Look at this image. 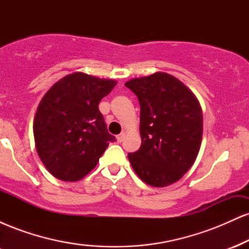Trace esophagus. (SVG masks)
I'll list each match as a JSON object with an SVG mask.
<instances>
[{"label": "esophagus", "instance_id": "esophagus-1", "mask_svg": "<svg viewBox=\"0 0 249 249\" xmlns=\"http://www.w3.org/2000/svg\"><path fill=\"white\" fill-rule=\"evenodd\" d=\"M124 138H125V133L123 132V133L118 134V136H117V142H122L123 141H124Z\"/></svg>", "mask_w": 249, "mask_h": 249}]
</instances>
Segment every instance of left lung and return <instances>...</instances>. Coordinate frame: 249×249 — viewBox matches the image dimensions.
<instances>
[{"instance_id": "left-lung-1", "label": "left lung", "mask_w": 249, "mask_h": 249, "mask_svg": "<svg viewBox=\"0 0 249 249\" xmlns=\"http://www.w3.org/2000/svg\"><path fill=\"white\" fill-rule=\"evenodd\" d=\"M125 87L141 105L142 145L127 158L137 176L165 187L192 167L202 138V111L192 91L166 72L133 78Z\"/></svg>"}]
</instances>
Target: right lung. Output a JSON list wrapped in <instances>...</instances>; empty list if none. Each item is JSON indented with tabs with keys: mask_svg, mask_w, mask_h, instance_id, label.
I'll return each instance as SVG.
<instances>
[{
	"mask_svg": "<svg viewBox=\"0 0 249 249\" xmlns=\"http://www.w3.org/2000/svg\"><path fill=\"white\" fill-rule=\"evenodd\" d=\"M117 82L73 72L43 96L34 119L37 153L49 172L63 181H78L96 167L108 142L99 102Z\"/></svg>",
	"mask_w": 249,
	"mask_h": 249,
	"instance_id": "add662e5",
	"label": "right lung"
}]
</instances>
